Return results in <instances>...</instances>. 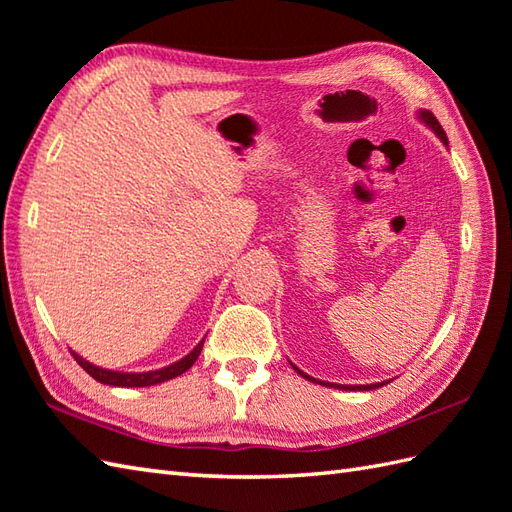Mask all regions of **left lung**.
Returning a JSON list of instances; mask_svg holds the SVG:
<instances>
[{"mask_svg":"<svg viewBox=\"0 0 512 512\" xmlns=\"http://www.w3.org/2000/svg\"><path fill=\"white\" fill-rule=\"evenodd\" d=\"M417 117H419V122H423L427 128L432 130V133L443 141V144L447 146V135H445V130H443V126L438 124V120L436 117L430 113V111H425V109H419L417 111ZM292 364V362H290ZM292 368L299 375H303L307 382H316V384H320V386H327V388H338V390H375V388H382V386H386L388 384V379L386 382H377V384H360V386H349V384H331V382H318V379H314L312 375H307V373H303V371H299V368H296L294 364H292Z\"/></svg>","mask_w":512,"mask_h":512,"instance_id":"obj_1","label":"left lung"}]
</instances>
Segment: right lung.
Instances as JSON below:
<instances>
[{"instance_id": "right-lung-1", "label": "right lung", "mask_w": 512, "mask_h": 512, "mask_svg": "<svg viewBox=\"0 0 512 512\" xmlns=\"http://www.w3.org/2000/svg\"><path fill=\"white\" fill-rule=\"evenodd\" d=\"M202 344H205V338H202L196 347L189 351L185 358H181L174 364H168L163 368H157V371H144V373H124V371H113V368H102V366H95L89 360L82 358L76 351H71L74 355L76 362L85 368V371L93 377L98 379L100 384L106 386H120V388H144V386H154V384H163L168 382V379H174L178 375H183L187 368H192V364L198 360V355L202 351Z\"/></svg>"}]
</instances>
